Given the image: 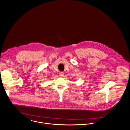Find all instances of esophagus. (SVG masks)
<instances>
[{"label":"esophagus","mask_w":130,"mask_h":130,"mask_svg":"<svg viewBox=\"0 0 130 130\" xmlns=\"http://www.w3.org/2000/svg\"><path fill=\"white\" fill-rule=\"evenodd\" d=\"M59 74H60V76H64V72H60V73H59Z\"/></svg>","instance_id":"1"}]
</instances>
